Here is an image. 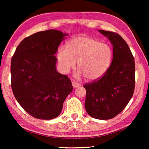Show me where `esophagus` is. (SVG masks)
Wrapping results in <instances>:
<instances>
[{
	"label": "esophagus",
	"mask_w": 149,
	"mask_h": 149,
	"mask_svg": "<svg viewBox=\"0 0 149 149\" xmlns=\"http://www.w3.org/2000/svg\"><path fill=\"white\" fill-rule=\"evenodd\" d=\"M72 84L73 87H74V88H76L79 86V84L77 83H76V82H75V81H72Z\"/></svg>",
	"instance_id": "1"
}]
</instances>
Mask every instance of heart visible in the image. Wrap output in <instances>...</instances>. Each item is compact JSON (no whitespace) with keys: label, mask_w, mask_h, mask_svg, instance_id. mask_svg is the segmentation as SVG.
<instances>
[{"label":"heart","mask_w":149,"mask_h":149,"mask_svg":"<svg viewBox=\"0 0 149 149\" xmlns=\"http://www.w3.org/2000/svg\"><path fill=\"white\" fill-rule=\"evenodd\" d=\"M59 66L63 73L74 68L78 62L79 75L88 81L99 79L109 68L113 51L109 45L89 36H77L70 40L67 48L60 47L58 52Z\"/></svg>","instance_id":"obj_1"}]
</instances>
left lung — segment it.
<instances>
[{"label": "left lung", "mask_w": 149, "mask_h": 149, "mask_svg": "<svg viewBox=\"0 0 149 149\" xmlns=\"http://www.w3.org/2000/svg\"><path fill=\"white\" fill-rule=\"evenodd\" d=\"M99 31L112 43V63L102 77L83 85L86 90L84 106L93 118L109 120L121 113L133 95L135 63L127 43L120 34Z\"/></svg>", "instance_id": "8db88e82"}]
</instances>
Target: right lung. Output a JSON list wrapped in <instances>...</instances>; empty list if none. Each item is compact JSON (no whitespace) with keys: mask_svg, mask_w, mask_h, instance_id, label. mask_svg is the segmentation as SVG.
I'll return each mask as SVG.
<instances>
[{"mask_svg":"<svg viewBox=\"0 0 149 149\" xmlns=\"http://www.w3.org/2000/svg\"><path fill=\"white\" fill-rule=\"evenodd\" d=\"M66 35L54 29L34 33L22 41L12 56L13 93L22 108L36 118L58 116L73 90L67 75L56 69L54 54Z\"/></svg>","mask_w":149,"mask_h":149,"instance_id":"add662e5","label":"right lung"}]
</instances>
